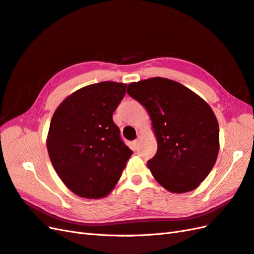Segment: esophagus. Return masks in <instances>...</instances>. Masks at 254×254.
Wrapping results in <instances>:
<instances>
[{
	"label": "esophagus",
	"instance_id": "1",
	"mask_svg": "<svg viewBox=\"0 0 254 254\" xmlns=\"http://www.w3.org/2000/svg\"><path fill=\"white\" fill-rule=\"evenodd\" d=\"M133 143H134V147H137V144L139 143V139H136V140H134V141H133Z\"/></svg>",
	"mask_w": 254,
	"mask_h": 254
}]
</instances>
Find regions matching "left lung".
Listing matches in <instances>:
<instances>
[{"instance_id": "1", "label": "left lung", "mask_w": 254, "mask_h": 254, "mask_svg": "<svg viewBox=\"0 0 254 254\" xmlns=\"http://www.w3.org/2000/svg\"><path fill=\"white\" fill-rule=\"evenodd\" d=\"M127 92L148 111L157 151L147 166L165 190L197 188L219 152V126L205 101L184 85L164 77L131 83Z\"/></svg>"}]
</instances>
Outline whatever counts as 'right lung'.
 <instances>
[{
    "label": "right lung",
    "instance_id": "1",
    "mask_svg": "<svg viewBox=\"0 0 254 254\" xmlns=\"http://www.w3.org/2000/svg\"><path fill=\"white\" fill-rule=\"evenodd\" d=\"M126 88L127 84L116 82L85 86L64 99L51 120L47 138L51 163L79 197L107 195L133 154L113 121Z\"/></svg>",
    "mask_w": 254,
    "mask_h": 254
}]
</instances>
